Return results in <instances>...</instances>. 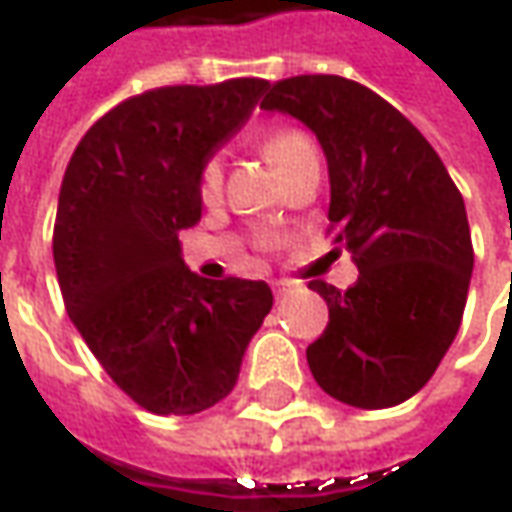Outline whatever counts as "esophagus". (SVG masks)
<instances>
[{"mask_svg":"<svg viewBox=\"0 0 512 512\" xmlns=\"http://www.w3.org/2000/svg\"><path fill=\"white\" fill-rule=\"evenodd\" d=\"M290 287H293V282H287V279H276V282H273L276 296H285V293H290Z\"/></svg>","mask_w":512,"mask_h":512,"instance_id":"esophagus-1","label":"esophagus"}]
</instances>
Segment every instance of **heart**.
<instances>
[{
  "mask_svg": "<svg viewBox=\"0 0 512 512\" xmlns=\"http://www.w3.org/2000/svg\"><path fill=\"white\" fill-rule=\"evenodd\" d=\"M265 153L270 165L285 176L287 170L299 159H305L307 153H316V148L299 130H279L265 142ZM219 193H222V165H219V159H207L199 173V196H202V202L213 205L219 199Z\"/></svg>",
  "mask_w": 512,
  "mask_h": 512,
  "instance_id": "b5f03b06",
  "label": "heart"
}]
</instances>
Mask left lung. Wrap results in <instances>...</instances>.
<instances>
[{
	"label": "left lung",
	"instance_id": "obj_1",
	"mask_svg": "<svg viewBox=\"0 0 512 512\" xmlns=\"http://www.w3.org/2000/svg\"><path fill=\"white\" fill-rule=\"evenodd\" d=\"M262 110L316 133L330 173V230L359 267L347 290L310 282L330 310L307 347L310 373L350 407L407 402L462 325L473 273L462 193L422 133L359 82L290 76L267 88Z\"/></svg>",
	"mask_w": 512,
	"mask_h": 512
}]
</instances>
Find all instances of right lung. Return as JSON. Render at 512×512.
Masks as SVG:
<instances>
[{
    "instance_id": "add662e5",
    "label": "right lung",
    "mask_w": 512,
    "mask_h": 512,
    "mask_svg": "<svg viewBox=\"0 0 512 512\" xmlns=\"http://www.w3.org/2000/svg\"><path fill=\"white\" fill-rule=\"evenodd\" d=\"M265 88L227 79L130 96L82 136L62 179L53 262L70 322L156 416L222 402L273 307L265 282L205 279L179 245V230L202 219V165Z\"/></svg>"
}]
</instances>
